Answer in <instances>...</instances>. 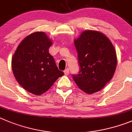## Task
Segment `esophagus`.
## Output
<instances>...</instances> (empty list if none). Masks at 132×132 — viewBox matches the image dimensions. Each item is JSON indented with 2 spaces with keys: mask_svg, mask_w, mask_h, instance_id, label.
<instances>
[{
  "mask_svg": "<svg viewBox=\"0 0 132 132\" xmlns=\"http://www.w3.org/2000/svg\"><path fill=\"white\" fill-rule=\"evenodd\" d=\"M64 74L65 75H68L69 74V69L68 68H66V70H65L64 71Z\"/></svg>",
  "mask_w": 132,
  "mask_h": 132,
  "instance_id": "1",
  "label": "esophagus"
}]
</instances>
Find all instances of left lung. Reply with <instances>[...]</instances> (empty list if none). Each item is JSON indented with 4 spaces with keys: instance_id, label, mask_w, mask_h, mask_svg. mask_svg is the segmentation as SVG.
<instances>
[{
    "instance_id": "1",
    "label": "left lung",
    "mask_w": 132,
    "mask_h": 132,
    "mask_svg": "<svg viewBox=\"0 0 132 132\" xmlns=\"http://www.w3.org/2000/svg\"><path fill=\"white\" fill-rule=\"evenodd\" d=\"M80 70L73 79L81 90L92 94L112 79L117 65L116 51L109 38L97 31L85 30L74 40Z\"/></svg>"
}]
</instances>
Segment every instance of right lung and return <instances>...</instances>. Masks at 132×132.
I'll use <instances>...</instances> for the list:
<instances>
[{"label":"right lung","instance_id":"right-lung-1","mask_svg":"<svg viewBox=\"0 0 132 132\" xmlns=\"http://www.w3.org/2000/svg\"><path fill=\"white\" fill-rule=\"evenodd\" d=\"M52 44L44 32H35L20 43L13 55L12 68L14 77L23 89L32 94L44 93L64 75L48 53Z\"/></svg>","mask_w":132,"mask_h":132}]
</instances>
